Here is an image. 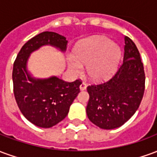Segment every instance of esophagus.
I'll return each mask as SVG.
<instances>
[{
  "label": "esophagus",
  "instance_id": "34e87169",
  "mask_svg": "<svg viewBox=\"0 0 157 157\" xmlns=\"http://www.w3.org/2000/svg\"><path fill=\"white\" fill-rule=\"evenodd\" d=\"M86 86H87V85L86 84L85 82H82V84L80 85V90H81V91H84V90L86 89Z\"/></svg>",
  "mask_w": 157,
  "mask_h": 157
}]
</instances>
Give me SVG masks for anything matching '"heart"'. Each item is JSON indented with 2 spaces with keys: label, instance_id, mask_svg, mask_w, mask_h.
<instances>
[{
  "label": "heart",
  "instance_id": "obj_1",
  "mask_svg": "<svg viewBox=\"0 0 157 157\" xmlns=\"http://www.w3.org/2000/svg\"><path fill=\"white\" fill-rule=\"evenodd\" d=\"M73 55L67 58L69 70L73 75H81L83 65H87V74L95 82L105 80L118 67L121 49L117 44L105 37H94L75 45Z\"/></svg>",
  "mask_w": 157,
  "mask_h": 157
}]
</instances>
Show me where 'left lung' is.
Here are the masks:
<instances>
[{
	"label": "left lung",
	"instance_id": "1",
	"mask_svg": "<svg viewBox=\"0 0 157 157\" xmlns=\"http://www.w3.org/2000/svg\"><path fill=\"white\" fill-rule=\"evenodd\" d=\"M121 66L109 82L87 87L90 98L86 114L90 121L103 129L118 128L137 111L145 91V72L135 43L124 37Z\"/></svg>",
	"mask_w": 157,
	"mask_h": 157
}]
</instances>
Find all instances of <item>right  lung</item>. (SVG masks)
<instances>
[{"instance_id":"obj_1","label":"right lung","mask_w":157,"mask_h":157,"mask_svg":"<svg viewBox=\"0 0 157 157\" xmlns=\"http://www.w3.org/2000/svg\"><path fill=\"white\" fill-rule=\"evenodd\" d=\"M43 46H52L65 53L67 40L54 32H43L29 40L14 62L12 81L16 102L23 116L38 127L50 128L67 116L82 82H65L55 75L34 77L29 71L28 62L31 54Z\"/></svg>"}]
</instances>
